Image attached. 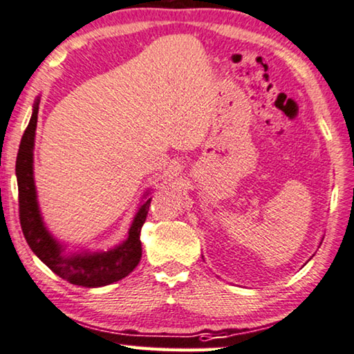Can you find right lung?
<instances>
[{"label": "right lung", "instance_id": "right-lung-1", "mask_svg": "<svg viewBox=\"0 0 354 354\" xmlns=\"http://www.w3.org/2000/svg\"><path fill=\"white\" fill-rule=\"evenodd\" d=\"M39 97L33 105V113L20 140L15 176L19 185V218L24 236L30 249L37 254L55 274L75 286L102 288L126 278L140 262V230L145 223L151 198L142 204L129 228L127 239L106 252H81L65 255V248L48 232L41 217L37 188L33 178V147L38 121Z\"/></svg>", "mask_w": 354, "mask_h": 354}]
</instances>
